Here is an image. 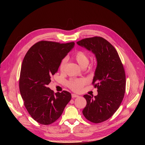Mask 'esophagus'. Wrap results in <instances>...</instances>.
I'll return each instance as SVG.
<instances>
[{
	"label": "esophagus",
	"instance_id": "1",
	"mask_svg": "<svg viewBox=\"0 0 145 145\" xmlns=\"http://www.w3.org/2000/svg\"><path fill=\"white\" fill-rule=\"evenodd\" d=\"M72 98H76V97H79V96L76 95V94H74V93H72Z\"/></svg>",
	"mask_w": 145,
	"mask_h": 145
}]
</instances>
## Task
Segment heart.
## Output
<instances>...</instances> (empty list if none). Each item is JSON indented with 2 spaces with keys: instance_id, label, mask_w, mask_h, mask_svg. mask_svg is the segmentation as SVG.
I'll use <instances>...</instances> for the list:
<instances>
[{
  "instance_id": "b5f03b06",
  "label": "heart",
  "mask_w": 145,
  "mask_h": 145,
  "mask_svg": "<svg viewBox=\"0 0 145 145\" xmlns=\"http://www.w3.org/2000/svg\"><path fill=\"white\" fill-rule=\"evenodd\" d=\"M73 58L75 61H76V62L79 64V65L83 68L86 67L89 62V57L88 55L86 52L82 50H79L75 52L73 55ZM66 62V59H64L62 60L59 66L60 71H63L64 70ZM85 83L86 81L83 79H75L69 82L67 85L68 87L72 90L75 91V92H78V91H79L82 89V86L85 84Z\"/></svg>"
}]
</instances>
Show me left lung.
<instances>
[{"label":"left lung","mask_w":145,"mask_h":145,"mask_svg":"<svg viewBox=\"0 0 145 145\" xmlns=\"http://www.w3.org/2000/svg\"><path fill=\"white\" fill-rule=\"evenodd\" d=\"M77 44L92 52L96 59L92 83L97 95L83 96L87 103L82 113L90 121L99 123L109 119L122 102L126 88L123 66L115 48L103 37L86 38Z\"/></svg>","instance_id":"left-lung-1"}]
</instances>
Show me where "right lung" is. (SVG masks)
<instances>
[{
  "mask_svg": "<svg viewBox=\"0 0 145 145\" xmlns=\"http://www.w3.org/2000/svg\"><path fill=\"white\" fill-rule=\"evenodd\" d=\"M74 46V42L60 44L40 41L29 49L23 60L19 79L20 95L30 116L42 125L55 122L71 100L69 92L63 90L55 94L48 85L62 60Z\"/></svg>",
  "mask_w": 145,
  "mask_h": 145,
  "instance_id": "obj_1",
  "label": "right lung"
}]
</instances>
